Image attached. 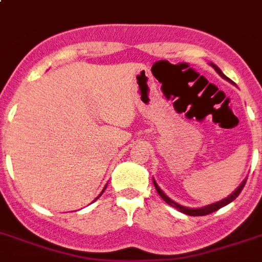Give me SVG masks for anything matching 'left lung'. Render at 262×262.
<instances>
[{"mask_svg":"<svg viewBox=\"0 0 262 262\" xmlns=\"http://www.w3.org/2000/svg\"><path fill=\"white\" fill-rule=\"evenodd\" d=\"M213 69H215L216 72H217V75L220 76V77H223V79H226L227 81H230V79L228 77H226L224 76V73L222 71H220L219 68L216 67L215 63H209ZM232 83V81H231ZM246 179L248 178H245L244 181H242V183H241L239 186L236 187L235 190L232 191L231 194L228 195V197H226V199L223 200H220V201H217V203H213V204H209V205H205V207H201V208H187V207H183V205H181V204L178 203H175V201H172L170 197H168L167 194H164V191L162 190L159 187V185L156 183V181L154 179V185H155V189L156 191H158V194L162 197V199L166 201V203L168 204V205H171V207L177 208L179 212H182V213H185V215H189V216H204V215H209V213H212V212H215L217 211V209H220V208H223L224 205H227V204H230L231 201H234V200L239 195V193L242 191V189H244L245 186V183H246Z\"/></svg>","mask_w":262,"mask_h":262,"instance_id":"8db88e82","label":"left lung"}]
</instances>
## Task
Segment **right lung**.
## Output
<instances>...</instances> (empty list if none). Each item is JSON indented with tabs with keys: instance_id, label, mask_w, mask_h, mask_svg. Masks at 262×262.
<instances>
[{
	"instance_id": "add662e5",
	"label": "right lung",
	"mask_w": 262,
	"mask_h": 262,
	"mask_svg": "<svg viewBox=\"0 0 262 262\" xmlns=\"http://www.w3.org/2000/svg\"><path fill=\"white\" fill-rule=\"evenodd\" d=\"M106 186H107V185H106ZM106 186H104V189H106ZM104 189H103V190H102V193H103V191H104ZM102 193H100V194H99V195H98V197H96V199H95V200H98V199H99V197H100V195H102Z\"/></svg>"
}]
</instances>
